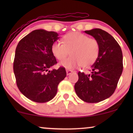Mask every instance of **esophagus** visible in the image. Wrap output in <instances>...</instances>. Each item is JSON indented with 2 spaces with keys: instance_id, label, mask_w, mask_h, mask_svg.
Instances as JSON below:
<instances>
[{
  "instance_id": "esophagus-1",
  "label": "esophagus",
  "mask_w": 133,
  "mask_h": 133,
  "mask_svg": "<svg viewBox=\"0 0 133 133\" xmlns=\"http://www.w3.org/2000/svg\"><path fill=\"white\" fill-rule=\"evenodd\" d=\"M66 74L68 76V75H70V74H71L72 72H73V71H72V70H66Z\"/></svg>"
}]
</instances>
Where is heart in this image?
I'll list each match as a JSON object with an SVG mask.
<instances>
[{
  "mask_svg": "<svg viewBox=\"0 0 133 133\" xmlns=\"http://www.w3.org/2000/svg\"><path fill=\"white\" fill-rule=\"evenodd\" d=\"M63 43L56 42L51 46L52 53L61 61L69 52L72 56L60 63L66 69H73L78 66L88 67L95 62L100 52V45L97 39L90 38L79 32H70L63 37Z\"/></svg>",
  "mask_w": 133,
  "mask_h": 133,
  "instance_id": "heart-1",
  "label": "heart"
}]
</instances>
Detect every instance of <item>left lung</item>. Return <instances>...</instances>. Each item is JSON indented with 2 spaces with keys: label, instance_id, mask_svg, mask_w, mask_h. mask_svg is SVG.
Returning <instances> with one entry per match:
<instances>
[{
  "label": "left lung",
  "instance_id": "obj_1",
  "mask_svg": "<svg viewBox=\"0 0 133 133\" xmlns=\"http://www.w3.org/2000/svg\"><path fill=\"white\" fill-rule=\"evenodd\" d=\"M84 32L97 40L100 52L90 74L78 72L74 90L82 101L97 103L110 97L117 87L123 71L122 52L115 39L105 31L94 28Z\"/></svg>",
  "mask_w": 133,
  "mask_h": 133
}]
</instances>
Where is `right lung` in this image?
<instances>
[{
  "instance_id": "right-lung-1",
  "label": "right lung",
  "mask_w": 133,
  "mask_h": 133,
  "mask_svg": "<svg viewBox=\"0 0 133 133\" xmlns=\"http://www.w3.org/2000/svg\"><path fill=\"white\" fill-rule=\"evenodd\" d=\"M58 39L57 32L36 30L21 39L16 47L13 63L16 83L20 91L35 102L53 99L58 85L66 76L63 67L49 70L57 63L51 46Z\"/></svg>"
}]
</instances>
